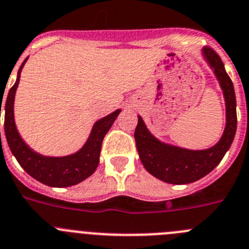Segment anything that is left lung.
Masks as SVG:
<instances>
[{
	"label": "left lung",
	"instance_id": "left-lung-1",
	"mask_svg": "<svg viewBox=\"0 0 249 249\" xmlns=\"http://www.w3.org/2000/svg\"><path fill=\"white\" fill-rule=\"evenodd\" d=\"M201 55L216 76L225 100L226 124L216 144L206 149H188L163 142L148 129L143 118L138 115L134 140L141 161L149 174L168 184H190L213 172L230 149L236 134L237 113L233 84L226 72L221 58L211 48H204Z\"/></svg>",
	"mask_w": 249,
	"mask_h": 249
}]
</instances>
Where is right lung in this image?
Here are the masks:
<instances>
[{"instance_id":"1","label":"right lung","mask_w":249,"mask_h":249,"mask_svg":"<svg viewBox=\"0 0 249 249\" xmlns=\"http://www.w3.org/2000/svg\"><path fill=\"white\" fill-rule=\"evenodd\" d=\"M28 58L22 63L17 72L15 85L11 88L4 104V134L11 152L19 165L36 180L52 186L67 188L76 185L93 174L100 163V153L104 137L120 115L121 109L100 118L93 123L88 140L84 145L69 156L49 157L34 152L18 133L15 122V97L19 84L20 72ZM2 107V104L1 106ZM1 116V108H0ZM1 134V133H0Z\"/></svg>"}]
</instances>
